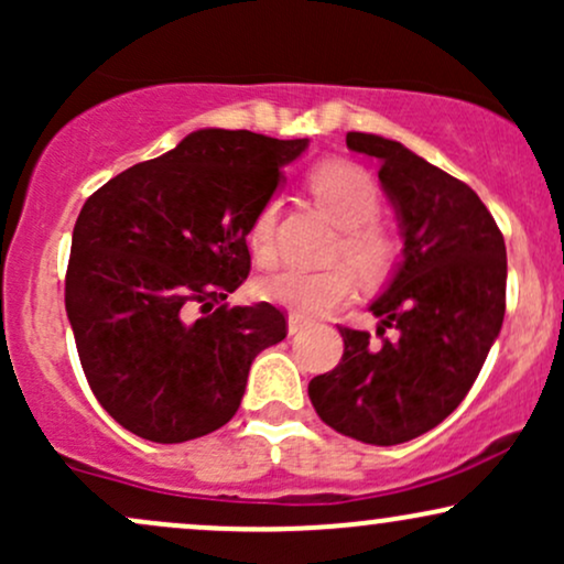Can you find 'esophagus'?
Returning <instances> with one entry per match:
<instances>
[{"instance_id": "obj_1", "label": "esophagus", "mask_w": 564, "mask_h": 564, "mask_svg": "<svg viewBox=\"0 0 564 564\" xmlns=\"http://www.w3.org/2000/svg\"><path fill=\"white\" fill-rule=\"evenodd\" d=\"M304 326H307V321L300 318V315H289V334H291V336L300 334Z\"/></svg>"}]
</instances>
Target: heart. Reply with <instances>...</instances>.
Segmentation results:
<instances>
[{
	"label": "heart",
	"instance_id": "heart-1",
	"mask_svg": "<svg viewBox=\"0 0 564 564\" xmlns=\"http://www.w3.org/2000/svg\"><path fill=\"white\" fill-rule=\"evenodd\" d=\"M310 187L323 209L345 228L336 254L345 257V262L364 281L384 278L394 260V243L384 230L373 225L381 209V193L371 174L349 161H328L313 172ZM278 209H281V200H264L249 228V249L254 260L262 264L273 262L275 257ZM352 289V273L341 264L326 270L286 264L273 273H264L254 283L260 300L281 304L302 318H315V315H326L328 310L339 307L341 302L349 300Z\"/></svg>",
	"mask_w": 564,
	"mask_h": 564
}]
</instances>
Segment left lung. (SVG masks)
Wrapping results in <instances>:
<instances>
[{
    "label": "left lung",
    "mask_w": 564,
    "mask_h": 564,
    "mask_svg": "<svg viewBox=\"0 0 564 564\" xmlns=\"http://www.w3.org/2000/svg\"><path fill=\"white\" fill-rule=\"evenodd\" d=\"M347 148L379 161L403 260L368 307L381 341L339 328L345 355L307 392L332 430L398 445L435 430L475 384L507 310V246L480 196L403 142L347 132Z\"/></svg>",
    "instance_id": "1"
}]
</instances>
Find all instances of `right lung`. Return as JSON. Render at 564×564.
Returning a JSON list of instances; mask_svg holds the SVG:
<instances>
[{"mask_svg":"<svg viewBox=\"0 0 564 564\" xmlns=\"http://www.w3.org/2000/svg\"><path fill=\"white\" fill-rule=\"evenodd\" d=\"M249 129H198L116 174L82 206L66 313L97 403L153 443L236 416L251 360L286 339L270 302L228 307L251 270V223L307 148Z\"/></svg>","mask_w":564,"mask_h":564,"instance_id":"obj_1","label":"right lung"}]
</instances>
